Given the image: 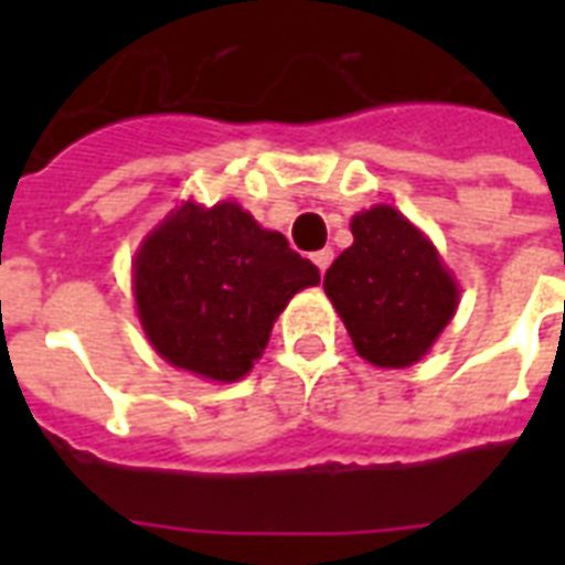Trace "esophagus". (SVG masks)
<instances>
[{
	"mask_svg": "<svg viewBox=\"0 0 565 565\" xmlns=\"http://www.w3.org/2000/svg\"><path fill=\"white\" fill-rule=\"evenodd\" d=\"M331 260H334V252H331V248H319V252H313V264L319 266V273H326L328 266H331Z\"/></svg>",
	"mask_w": 565,
	"mask_h": 565,
	"instance_id": "1",
	"label": "esophagus"
}]
</instances>
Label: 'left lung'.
I'll return each instance as SVG.
<instances>
[{"label": "left lung", "mask_w": 565, "mask_h": 565, "mask_svg": "<svg viewBox=\"0 0 565 565\" xmlns=\"http://www.w3.org/2000/svg\"><path fill=\"white\" fill-rule=\"evenodd\" d=\"M352 234L326 273L328 299L363 361L404 370L451 322L460 287L434 243L390 204L358 213Z\"/></svg>", "instance_id": "left-lung-1"}]
</instances>
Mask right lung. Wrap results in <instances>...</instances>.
<instances>
[{"mask_svg":"<svg viewBox=\"0 0 565 565\" xmlns=\"http://www.w3.org/2000/svg\"><path fill=\"white\" fill-rule=\"evenodd\" d=\"M319 269L237 202L179 204L135 255L137 317L163 361L239 381L264 354L278 313Z\"/></svg>","mask_w":565,"mask_h":565,"instance_id":"add662e5","label":"right lung"}]
</instances>
